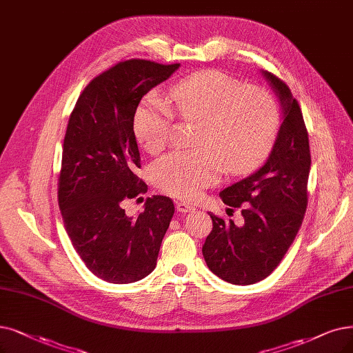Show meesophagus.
I'll list each match as a JSON object with an SVG mask.
<instances>
[{"label": "esophagus", "instance_id": "34e87169", "mask_svg": "<svg viewBox=\"0 0 353 353\" xmlns=\"http://www.w3.org/2000/svg\"><path fill=\"white\" fill-rule=\"evenodd\" d=\"M176 210L179 211V213H192V211H195V207L185 201H179V203H176Z\"/></svg>", "mask_w": 353, "mask_h": 353}]
</instances>
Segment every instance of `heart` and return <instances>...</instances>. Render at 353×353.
Instances as JSON below:
<instances>
[{"label":"heart","instance_id":"obj_1","mask_svg":"<svg viewBox=\"0 0 353 353\" xmlns=\"http://www.w3.org/2000/svg\"><path fill=\"white\" fill-rule=\"evenodd\" d=\"M178 116L201 123L195 152H174L154 165V184L179 199H194L220 178L256 169L275 145L279 112L272 97L220 70H201L181 79L169 92ZM174 111L158 92L137 105L133 129L142 146L157 153L171 134Z\"/></svg>","mask_w":353,"mask_h":353}]
</instances>
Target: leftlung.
Returning <instances> with one entry per match:
<instances>
[{"mask_svg":"<svg viewBox=\"0 0 353 353\" xmlns=\"http://www.w3.org/2000/svg\"><path fill=\"white\" fill-rule=\"evenodd\" d=\"M262 75L283 110L275 145L256 172L220 192L224 204L243 207V224L210 214L213 230L203 246L208 270L234 285L271 275L297 236L307 208L312 158L301 108L283 81L266 70Z\"/></svg>","mask_w":353,"mask_h":353,"instance_id":"left-lung-1","label":"left lung"}]
</instances>
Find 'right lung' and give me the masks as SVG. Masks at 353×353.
Masks as SVG:
<instances>
[{"mask_svg":"<svg viewBox=\"0 0 353 353\" xmlns=\"http://www.w3.org/2000/svg\"><path fill=\"white\" fill-rule=\"evenodd\" d=\"M178 68L120 62L88 83L68 121L58 191L65 229L88 270L111 284L136 283L154 270L174 216L169 196L153 195L134 217L123 203L148 188L136 175L134 111Z\"/></svg>","mask_w":353,"mask_h":353,"instance_id":"1","label":"right lung"}]
</instances>
